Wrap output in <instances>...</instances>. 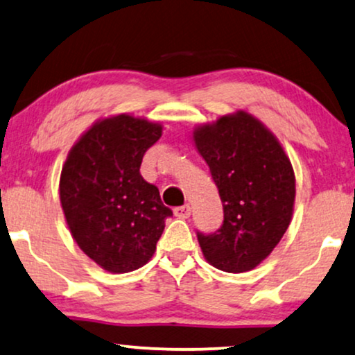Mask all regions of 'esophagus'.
I'll return each instance as SVG.
<instances>
[{
	"mask_svg": "<svg viewBox=\"0 0 355 355\" xmlns=\"http://www.w3.org/2000/svg\"><path fill=\"white\" fill-rule=\"evenodd\" d=\"M173 214L177 218H180V219H187V218H190V214H191V209H190V206L188 205H185V206H177V208L173 209Z\"/></svg>",
	"mask_w": 355,
	"mask_h": 355,
	"instance_id": "esophagus-1",
	"label": "esophagus"
}]
</instances>
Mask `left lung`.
Returning a JSON list of instances; mask_svg holds the SVG:
<instances>
[{
    "label": "left lung",
    "mask_w": 355,
    "mask_h": 355,
    "mask_svg": "<svg viewBox=\"0 0 355 355\" xmlns=\"http://www.w3.org/2000/svg\"><path fill=\"white\" fill-rule=\"evenodd\" d=\"M223 201L224 221L213 234L198 232L201 252L223 272L252 270L288 230L295 172L278 139L245 111L221 116L193 131Z\"/></svg>",
    "instance_id": "left-lung-1"
}]
</instances>
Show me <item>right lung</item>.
<instances>
[{"label": "right lung", "instance_id": "right-lung-1", "mask_svg": "<svg viewBox=\"0 0 355 355\" xmlns=\"http://www.w3.org/2000/svg\"><path fill=\"white\" fill-rule=\"evenodd\" d=\"M162 124L131 114L96 121L71 147L60 173V203L78 248L103 270L128 273L155 252L172 209L142 178V157Z\"/></svg>", "mask_w": 355, "mask_h": 355}]
</instances>
